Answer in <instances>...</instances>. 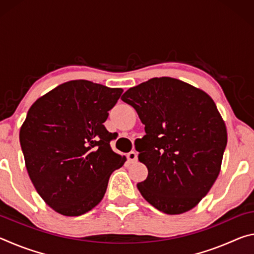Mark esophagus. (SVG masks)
Masks as SVG:
<instances>
[{
	"instance_id": "34e87169",
	"label": "esophagus",
	"mask_w": 254,
	"mask_h": 254,
	"mask_svg": "<svg viewBox=\"0 0 254 254\" xmlns=\"http://www.w3.org/2000/svg\"><path fill=\"white\" fill-rule=\"evenodd\" d=\"M127 157L128 159V161L132 162V163L135 162L137 160V153L135 151H130V152L127 154Z\"/></svg>"
}]
</instances>
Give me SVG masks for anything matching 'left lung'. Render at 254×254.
I'll return each mask as SVG.
<instances>
[{
	"mask_svg": "<svg viewBox=\"0 0 254 254\" xmlns=\"http://www.w3.org/2000/svg\"><path fill=\"white\" fill-rule=\"evenodd\" d=\"M133 106L145 134L135 142L148 177L136 185L162 213L190 210L207 195L221 171L227 132L207 93L171 77H154L121 97Z\"/></svg>",
	"mask_w": 254,
	"mask_h": 254,
	"instance_id": "8db88e82",
	"label": "left lung"
}]
</instances>
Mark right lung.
<instances>
[{
    "label": "right lung",
    "mask_w": 254,
    "mask_h": 254,
    "mask_svg": "<svg viewBox=\"0 0 254 254\" xmlns=\"http://www.w3.org/2000/svg\"><path fill=\"white\" fill-rule=\"evenodd\" d=\"M122 88L70 80L33 103L20 128V144L34 188L65 216H79L105 195L111 174L127 158L112 150L104 123Z\"/></svg>",
    "instance_id": "obj_1"
}]
</instances>
